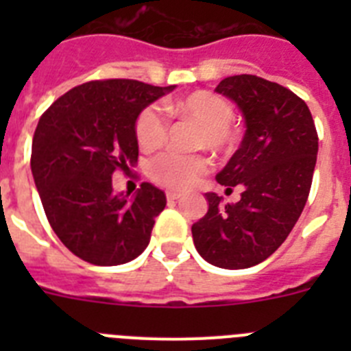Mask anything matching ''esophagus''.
Returning a JSON list of instances; mask_svg holds the SVG:
<instances>
[{
    "label": "esophagus",
    "mask_w": 351,
    "mask_h": 351,
    "mask_svg": "<svg viewBox=\"0 0 351 351\" xmlns=\"http://www.w3.org/2000/svg\"><path fill=\"white\" fill-rule=\"evenodd\" d=\"M181 197L182 195L178 193V191H167V200H170V202H172V200H179Z\"/></svg>",
    "instance_id": "1"
}]
</instances>
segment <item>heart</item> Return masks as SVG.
Returning <instances> with one entry per match:
<instances>
[{"instance_id":"heart-1","label":"heart","mask_w":351,"mask_h":351,"mask_svg":"<svg viewBox=\"0 0 351 351\" xmlns=\"http://www.w3.org/2000/svg\"><path fill=\"white\" fill-rule=\"evenodd\" d=\"M167 110L173 116L193 119L202 125V132L198 133L197 138L198 147L225 151L232 145L234 137L228 126L234 119V110L223 96L202 89L170 101ZM167 132L169 123L156 107L144 108L135 121V137L144 151H154L165 144ZM209 160L200 154L184 156L167 153L151 161L147 173L156 184L181 191L191 188L198 178L209 170Z\"/></svg>"}]
</instances>
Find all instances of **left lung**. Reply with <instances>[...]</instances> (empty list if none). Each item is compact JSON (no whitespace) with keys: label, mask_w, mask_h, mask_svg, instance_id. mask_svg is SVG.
Masks as SVG:
<instances>
[{"label":"left lung","mask_w":351,"mask_h":351,"mask_svg":"<svg viewBox=\"0 0 351 351\" xmlns=\"http://www.w3.org/2000/svg\"><path fill=\"white\" fill-rule=\"evenodd\" d=\"M216 93L237 105L246 125L216 181L244 191L226 206L206 193L209 209L191 234L206 262L247 269L269 258L295 226L311 190L318 135L308 105L280 84L244 73L223 79Z\"/></svg>","instance_id":"left-lung-1"}]
</instances>
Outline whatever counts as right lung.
Returning a JSON list of instances; mask_svg holds the SVG:
<instances>
[{
	"label": "right lung",
	"mask_w": 351,
	"mask_h": 351,
	"mask_svg": "<svg viewBox=\"0 0 351 351\" xmlns=\"http://www.w3.org/2000/svg\"><path fill=\"white\" fill-rule=\"evenodd\" d=\"M176 86L93 80L64 93L40 117L31 172L52 230L79 258L121 265L147 247L165 193L142 182L132 198L114 193L112 173L137 163L135 121Z\"/></svg>",
	"instance_id": "obj_1"
}]
</instances>
